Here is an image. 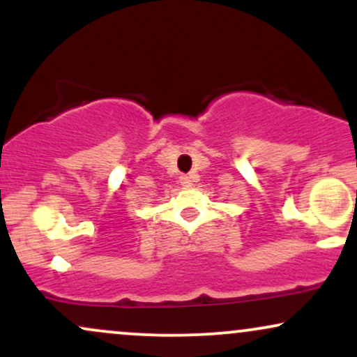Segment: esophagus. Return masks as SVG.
Returning a JSON list of instances; mask_svg holds the SVG:
<instances>
[{
  "label": "esophagus",
  "instance_id": "34e87169",
  "mask_svg": "<svg viewBox=\"0 0 357 357\" xmlns=\"http://www.w3.org/2000/svg\"><path fill=\"white\" fill-rule=\"evenodd\" d=\"M179 183H181L183 188H190L192 184V178H191V176L184 174V176H181V178H179Z\"/></svg>",
  "mask_w": 357,
  "mask_h": 357
}]
</instances>
